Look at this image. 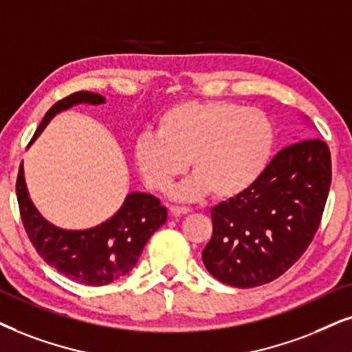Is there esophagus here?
Returning <instances> with one entry per match:
<instances>
[{
	"label": "esophagus",
	"instance_id": "34e87169",
	"mask_svg": "<svg viewBox=\"0 0 352 352\" xmlns=\"http://www.w3.org/2000/svg\"><path fill=\"white\" fill-rule=\"evenodd\" d=\"M170 212L173 216H182V214H188L190 208L186 206H170Z\"/></svg>",
	"mask_w": 352,
	"mask_h": 352
}]
</instances>
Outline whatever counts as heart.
Here are the masks:
<instances>
[{"mask_svg": "<svg viewBox=\"0 0 352 352\" xmlns=\"http://www.w3.org/2000/svg\"><path fill=\"white\" fill-rule=\"evenodd\" d=\"M273 144V123L263 110L228 100H188L159 115L155 135L138 138L133 161L144 184L162 193L184 175L188 161L193 177L173 191L177 198L209 193L230 199L263 173Z\"/></svg>", "mask_w": 352, "mask_h": 352, "instance_id": "obj_1", "label": "heart"}]
</instances>
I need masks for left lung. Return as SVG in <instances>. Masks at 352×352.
Returning <instances> with one entry per match:
<instances>
[{
	"instance_id": "obj_1",
	"label": "left lung",
	"mask_w": 352,
	"mask_h": 352,
	"mask_svg": "<svg viewBox=\"0 0 352 352\" xmlns=\"http://www.w3.org/2000/svg\"><path fill=\"white\" fill-rule=\"evenodd\" d=\"M330 185L331 155L324 141L307 138L286 146L250 188L211 209L206 270L234 287L274 281L314 240Z\"/></svg>"
}]
</instances>
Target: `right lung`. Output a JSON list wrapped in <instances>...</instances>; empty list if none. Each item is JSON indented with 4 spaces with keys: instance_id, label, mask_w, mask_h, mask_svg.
<instances>
[{
    "instance_id": "right-lung-1",
    "label": "right lung",
    "mask_w": 352,
    "mask_h": 352,
    "mask_svg": "<svg viewBox=\"0 0 352 352\" xmlns=\"http://www.w3.org/2000/svg\"><path fill=\"white\" fill-rule=\"evenodd\" d=\"M78 104H105L94 92L79 91L58 100L45 113L32 141L56 113ZM16 195L21 219L35 250L53 270L86 286H105L135 268L151 235L167 221V209L148 193H130L109 221L92 229L66 230L53 226L34 206L19 167Z\"/></svg>"
}]
</instances>
